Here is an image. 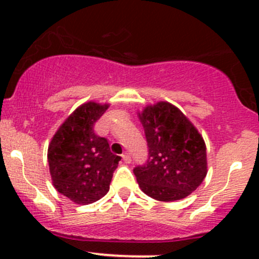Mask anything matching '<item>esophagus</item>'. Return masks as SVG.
Wrapping results in <instances>:
<instances>
[{
    "mask_svg": "<svg viewBox=\"0 0 259 259\" xmlns=\"http://www.w3.org/2000/svg\"><path fill=\"white\" fill-rule=\"evenodd\" d=\"M122 160H124L126 164H129L130 161H132V158H130L129 154L125 153V154H122Z\"/></svg>",
    "mask_w": 259,
    "mask_h": 259,
    "instance_id": "obj_1",
    "label": "esophagus"
}]
</instances>
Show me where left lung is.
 <instances>
[{"label": "left lung", "instance_id": "8db88e82", "mask_svg": "<svg viewBox=\"0 0 259 259\" xmlns=\"http://www.w3.org/2000/svg\"><path fill=\"white\" fill-rule=\"evenodd\" d=\"M149 148L134 174L140 189L160 202L192 194L208 171L207 146L193 122L173 104L159 101L138 113Z\"/></svg>", "mask_w": 259, "mask_h": 259}]
</instances>
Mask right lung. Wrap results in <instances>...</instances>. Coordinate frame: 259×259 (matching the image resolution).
Masks as SVG:
<instances>
[{"instance_id":"add662e5","label":"right lung","mask_w":259,"mask_h":259,"mask_svg":"<svg viewBox=\"0 0 259 259\" xmlns=\"http://www.w3.org/2000/svg\"><path fill=\"white\" fill-rule=\"evenodd\" d=\"M109 104L88 101L75 109L52 137L48 160L52 185L76 204H90L110 189L120 156L110 151L108 140L94 133V124Z\"/></svg>"}]
</instances>
